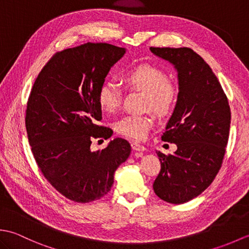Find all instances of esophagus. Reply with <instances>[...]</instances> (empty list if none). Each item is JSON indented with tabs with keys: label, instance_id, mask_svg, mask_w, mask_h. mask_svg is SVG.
<instances>
[{
	"label": "esophagus",
	"instance_id": "esophagus-1",
	"mask_svg": "<svg viewBox=\"0 0 249 249\" xmlns=\"http://www.w3.org/2000/svg\"><path fill=\"white\" fill-rule=\"evenodd\" d=\"M131 147H133L134 151H138V152L145 151V147L143 145L138 143V142H135V141L131 142Z\"/></svg>",
	"mask_w": 249,
	"mask_h": 249
}]
</instances>
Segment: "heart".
Wrapping results in <instances>:
<instances>
[{"instance_id": "1", "label": "heart", "mask_w": 249, "mask_h": 249, "mask_svg": "<svg viewBox=\"0 0 249 249\" xmlns=\"http://www.w3.org/2000/svg\"><path fill=\"white\" fill-rule=\"evenodd\" d=\"M124 86L144 94L143 107L158 115H165L173 108L177 99V87L169 80L165 71L149 64L131 68L123 76ZM98 104L103 111L113 113L121 103V91L118 84L106 81L97 94ZM154 125V119L149 114L126 115L116 123V131L122 136L140 140Z\"/></svg>"}]
</instances>
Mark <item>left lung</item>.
Segmentation results:
<instances>
[{
	"instance_id": "8db88e82",
	"label": "left lung",
	"mask_w": 249,
	"mask_h": 249,
	"mask_svg": "<svg viewBox=\"0 0 249 249\" xmlns=\"http://www.w3.org/2000/svg\"><path fill=\"white\" fill-rule=\"evenodd\" d=\"M178 72L176 107L162 134L177 144L173 154L160 151V172L153 189L161 200L181 204L203 193L218 173L228 143L231 112L217 77L190 48H154Z\"/></svg>"
}]
</instances>
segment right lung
Here are the masks:
<instances>
[{
  "mask_svg": "<svg viewBox=\"0 0 249 249\" xmlns=\"http://www.w3.org/2000/svg\"><path fill=\"white\" fill-rule=\"evenodd\" d=\"M125 53V48L106 43L65 49L51 57L32 88L25 114L32 153L47 181L75 202L108 194L115 170L130 154V144L122 138L104 150H91L93 138L112 136L110 128L97 125V94Z\"/></svg>",
  "mask_w": 249,
  "mask_h": 249,
  "instance_id": "add662e5",
  "label": "right lung"
}]
</instances>
